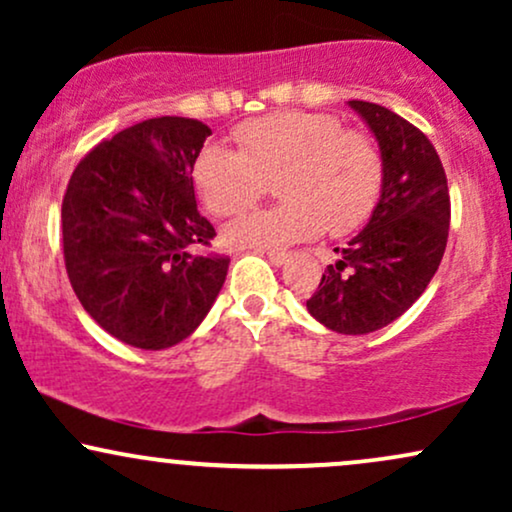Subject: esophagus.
Masks as SVG:
<instances>
[{"instance_id":"1","label":"esophagus","mask_w":512,"mask_h":512,"mask_svg":"<svg viewBox=\"0 0 512 512\" xmlns=\"http://www.w3.org/2000/svg\"><path fill=\"white\" fill-rule=\"evenodd\" d=\"M262 252L269 257V262L276 264V267H281V264H286V260H289V252H281V250H262Z\"/></svg>"}]
</instances>
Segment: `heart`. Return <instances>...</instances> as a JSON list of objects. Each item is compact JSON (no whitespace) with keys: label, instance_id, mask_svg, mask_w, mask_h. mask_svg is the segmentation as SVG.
I'll use <instances>...</instances> for the list:
<instances>
[{"label":"heart","instance_id":"1","mask_svg":"<svg viewBox=\"0 0 512 512\" xmlns=\"http://www.w3.org/2000/svg\"><path fill=\"white\" fill-rule=\"evenodd\" d=\"M240 151L211 144L195 163V182L211 214L250 209L279 178L284 204L252 211L223 228L238 248H284L327 231L344 236L380 199L385 163L378 144L330 113L286 110L236 129Z\"/></svg>","mask_w":512,"mask_h":512}]
</instances>
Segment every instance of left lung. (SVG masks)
Wrapping results in <instances>:
<instances>
[{
    "label": "left lung",
    "instance_id": "obj_1",
    "mask_svg": "<svg viewBox=\"0 0 512 512\" xmlns=\"http://www.w3.org/2000/svg\"><path fill=\"white\" fill-rule=\"evenodd\" d=\"M375 134L385 180L368 226L330 264L308 298L327 330L368 334L395 322L426 291L448 245L450 192L436 146L378 103L349 101Z\"/></svg>",
    "mask_w": 512,
    "mask_h": 512
}]
</instances>
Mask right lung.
<instances>
[{"mask_svg": "<svg viewBox=\"0 0 512 512\" xmlns=\"http://www.w3.org/2000/svg\"><path fill=\"white\" fill-rule=\"evenodd\" d=\"M211 129L151 117L81 158L62 199L72 289L105 332L137 349H168L197 330L219 296L226 255L197 211L192 170Z\"/></svg>", "mask_w": 512, "mask_h": 512, "instance_id": "right-lung-1", "label": "right lung"}]
</instances>
